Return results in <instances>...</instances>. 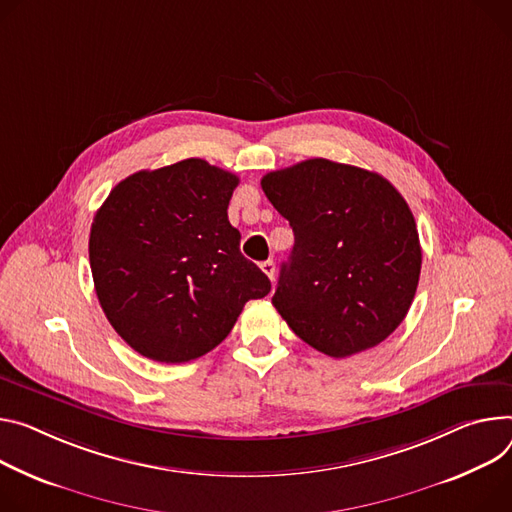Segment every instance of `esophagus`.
I'll return each instance as SVG.
<instances>
[{
	"label": "esophagus",
	"instance_id": "obj_1",
	"mask_svg": "<svg viewBox=\"0 0 512 512\" xmlns=\"http://www.w3.org/2000/svg\"><path fill=\"white\" fill-rule=\"evenodd\" d=\"M261 271H263V273H265V275L269 277V280L273 282V277H275V263H273L271 259H269V261H263V263H261Z\"/></svg>",
	"mask_w": 512,
	"mask_h": 512
}]
</instances>
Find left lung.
I'll return each instance as SVG.
<instances>
[{"label": "left lung", "instance_id": "obj_1", "mask_svg": "<svg viewBox=\"0 0 512 512\" xmlns=\"http://www.w3.org/2000/svg\"><path fill=\"white\" fill-rule=\"evenodd\" d=\"M261 188L294 230L271 298L288 327L337 359L388 339L414 300L423 263L400 192L374 171L329 159L271 171Z\"/></svg>", "mask_w": 512, "mask_h": 512}]
</instances>
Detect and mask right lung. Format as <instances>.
Listing matches in <instances>:
<instances>
[{
  "label": "right lung",
  "mask_w": 512,
  "mask_h": 512,
  "mask_svg": "<svg viewBox=\"0 0 512 512\" xmlns=\"http://www.w3.org/2000/svg\"><path fill=\"white\" fill-rule=\"evenodd\" d=\"M239 177L204 159L122 179L94 216L89 265L114 331L161 363L202 357L226 339L243 306L269 294L228 222Z\"/></svg>",
  "instance_id": "1"
}]
</instances>
